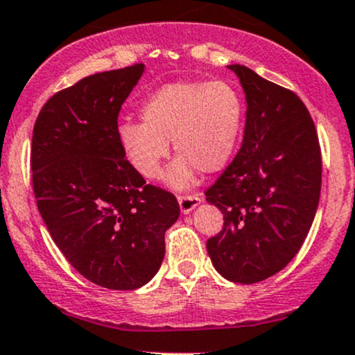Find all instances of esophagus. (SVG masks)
Here are the masks:
<instances>
[{"instance_id":"1","label":"esophagus","mask_w":355,"mask_h":355,"mask_svg":"<svg viewBox=\"0 0 355 355\" xmlns=\"http://www.w3.org/2000/svg\"><path fill=\"white\" fill-rule=\"evenodd\" d=\"M179 201V207H181L182 214H189L191 211L194 209L196 206L201 204V198L198 194H191V196H178Z\"/></svg>"}]
</instances>
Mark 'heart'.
<instances>
[{"instance_id":"heart-1","label":"heart","mask_w":355,"mask_h":355,"mask_svg":"<svg viewBox=\"0 0 355 355\" xmlns=\"http://www.w3.org/2000/svg\"><path fill=\"white\" fill-rule=\"evenodd\" d=\"M244 106L236 87L226 81H176L157 87L141 106L143 123L123 121L119 143L141 176L154 179L169 154V141L181 157L164 179L186 187L194 171L218 173L234 153Z\"/></svg>"}]
</instances>
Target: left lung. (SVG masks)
Here are the masks:
<instances>
[{"label": "left lung", "instance_id": "left-lung-1", "mask_svg": "<svg viewBox=\"0 0 355 355\" xmlns=\"http://www.w3.org/2000/svg\"><path fill=\"white\" fill-rule=\"evenodd\" d=\"M227 68L243 85L248 111L239 153L206 191V201L224 214L223 231L206 248L220 276L254 284L301 249L318 211L322 159L297 94L245 66Z\"/></svg>", "mask_w": 355, "mask_h": 355}]
</instances>
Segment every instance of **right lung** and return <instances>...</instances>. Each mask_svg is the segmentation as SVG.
<instances>
[{
    "instance_id": "add662e5",
    "label": "right lung",
    "mask_w": 355,
    "mask_h": 355,
    "mask_svg": "<svg viewBox=\"0 0 355 355\" xmlns=\"http://www.w3.org/2000/svg\"><path fill=\"white\" fill-rule=\"evenodd\" d=\"M144 64L83 78L49 98L33 129V191L69 264L94 284L132 291L164 259V232L179 218L174 194L126 159L118 116Z\"/></svg>"
}]
</instances>
